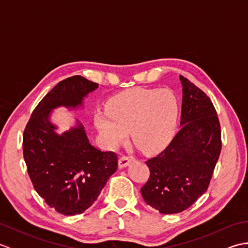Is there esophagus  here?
Returning <instances> with one entry per match:
<instances>
[{"instance_id": "obj_1", "label": "esophagus", "mask_w": 248, "mask_h": 248, "mask_svg": "<svg viewBox=\"0 0 248 248\" xmlns=\"http://www.w3.org/2000/svg\"><path fill=\"white\" fill-rule=\"evenodd\" d=\"M132 162V159L129 156H121L119 161H118V166L119 168H124L127 167L128 165H130V163Z\"/></svg>"}]
</instances>
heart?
Returning a JSON list of instances; mask_svg holds the SVG:
<instances>
[{
	"label": "heart",
	"mask_w": 248,
	"mask_h": 248,
	"mask_svg": "<svg viewBox=\"0 0 248 248\" xmlns=\"http://www.w3.org/2000/svg\"><path fill=\"white\" fill-rule=\"evenodd\" d=\"M179 104L170 89L133 88L108 100L98 110L94 124L105 143L115 148L127 139L145 154L164 148L176 128Z\"/></svg>",
	"instance_id": "b5f03b06"
}]
</instances>
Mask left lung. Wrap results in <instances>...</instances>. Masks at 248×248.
Here are the masks:
<instances>
[{
	"instance_id": "1",
	"label": "left lung",
	"mask_w": 248,
	"mask_h": 248,
	"mask_svg": "<svg viewBox=\"0 0 248 248\" xmlns=\"http://www.w3.org/2000/svg\"><path fill=\"white\" fill-rule=\"evenodd\" d=\"M180 131L160 155L146 162L150 177L140 188L145 202L162 214H173L207 191L222 149L220 125L210 98L180 76Z\"/></svg>"
}]
</instances>
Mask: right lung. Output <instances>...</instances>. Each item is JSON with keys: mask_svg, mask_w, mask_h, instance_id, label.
<instances>
[{"mask_svg": "<svg viewBox=\"0 0 248 248\" xmlns=\"http://www.w3.org/2000/svg\"><path fill=\"white\" fill-rule=\"evenodd\" d=\"M98 87L81 76L61 81L37 105L23 133V156L35 191L64 215L91 207L117 170V155L89 143L78 119L62 134L51 121L53 109L83 108L84 98Z\"/></svg>", "mask_w": 248, "mask_h": 248, "instance_id": "add662e5", "label": "right lung"}]
</instances>
